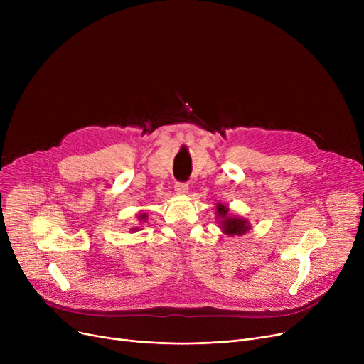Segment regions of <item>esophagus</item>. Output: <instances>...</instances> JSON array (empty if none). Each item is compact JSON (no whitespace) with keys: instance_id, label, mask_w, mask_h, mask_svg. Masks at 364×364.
Masks as SVG:
<instances>
[{"instance_id":"1","label":"esophagus","mask_w":364,"mask_h":364,"mask_svg":"<svg viewBox=\"0 0 364 364\" xmlns=\"http://www.w3.org/2000/svg\"><path fill=\"white\" fill-rule=\"evenodd\" d=\"M174 188H176V192H177L178 195H186L187 190H188V184H187V183L177 181V183L174 184Z\"/></svg>"}]
</instances>
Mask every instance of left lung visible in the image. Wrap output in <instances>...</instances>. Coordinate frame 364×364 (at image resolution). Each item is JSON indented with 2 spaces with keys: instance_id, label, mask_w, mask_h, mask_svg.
I'll return each mask as SVG.
<instances>
[{
  "instance_id": "8db88e82",
  "label": "left lung",
  "mask_w": 364,
  "mask_h": 364,
  "mask_svg": "<svg viewBox=\"0 0 364 364\" xmlns=\"http://www.w3.org/2000/svg\"><path fill=\"white\" fill-rule=\"evenodd\" d=\"M215 214H217V218L221 223L220 227L223 228V233H225L228 236H242L251 228L247 220L240 218V217H235V215H228V208L223 203L217 205V213Z\"/></svg>"
}]
</instances>
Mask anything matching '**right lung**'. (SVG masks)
I'll return each instance as SVG.
<instances>
[{
    "label": "right lung",
    "instance_id": "add662e5",
    "mask_svg": "<svg viewBox=\"0 0 364 364\" xmlns=\"http://www.w3.org/2000/svg\"><path fill=\"white\" fill-rule=\"evenodd\" d=\"M139 221L146 223V221H147V214H146V213H141V214L139 215ZM139 230H140V227H134V228H131V233H134V232H139Z\"/></svg>",
    "mask_w": 364,
    "mask_h": 364
}]
</instances>
